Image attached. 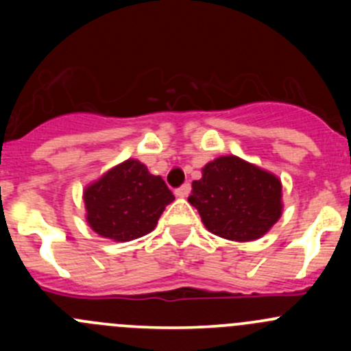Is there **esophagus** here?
Returning a JSON list of instances; mask_svg holds the SVG:
<instances>
[{
	"label": "esophagus",
	"mask_w": 351,
	"mask_h": 351,
	"mask_svg": "<svg viewBox=\"0 0 351 351\" xmlns=\"http://www.w3.org/2000/svg\"><path fill=\"white\" fill-rule=\"evenodd\" d=\"M190 190H192V186H190V183H183L182 186H178V189L175 190V193L178 197H189Z\"/></svg>",
	"instance_id": "obj_1"
}]
</instances>
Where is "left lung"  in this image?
Masks as SVG:
<instances>
[{"mask_svg": "<svg viewBox=\"0 0 351 351\" xmlns=\"http://www.w3.org/2000/svg\"><path fill=\"white\" fill-rule=\"evenodd\" d=\"M189 202L205 228L231 241L258 239L282 214L280 180L236 156L205 165Z\"/></svg>", "mask_w": 351, "mask_h": 351, "instance_id": "obj_1", "label": "left lung"}]
</instances>
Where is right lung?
<instances>
[{"mask_svg": "<svg viewBox=\"0 0 351 351\" xmlns=\"http://www.w3.org/2000/svg\"><path fill=\"white\" fill-rule=\"evenodd\" d=\"M175 200L161 176L136 159H127L84 190L86 219L95 232L115 241L147 234Z\"/></svg>", "mask_w": 351, "mask_h": 351, "instance_id": "right-lung-1", "label": "right lung"}]
</instances>
